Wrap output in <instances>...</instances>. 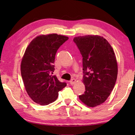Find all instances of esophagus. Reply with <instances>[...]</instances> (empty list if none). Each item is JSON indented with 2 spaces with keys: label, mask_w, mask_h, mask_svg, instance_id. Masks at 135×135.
I'll list each match as a JSON object with an SVG mask.
<instances>
[{
  "label": "esophagus",
  "mask_w": 135,
  "mask_h": 135,
  "mask_svg": "<svg viewBox=\"0 0 135 135\" xmlns=\"http://www.w3.org/2000/svg\"><path fill=\"white\" fill-rule=\"evenodd\" d=\"M76 82V79H74V78H73V79H72L71 80V81H70V84H71V85H74V84H75V83Z\"/></svg>",
  "instance_id": "esophagus-1"
}]
</instances>
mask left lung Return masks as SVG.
I'll list each match as a JSON object with an SVG mask.
<instances>
[{
  "mask_svg": "<svg viewBox=\"0 0 135 135\" xmlns=\"http://www.w3.org/2000/svg\"><path fill=\"white\" fill-rule=\"evenodd\" d=\"M74 42L82 56L84 94L79 99L89 107L104 103L115 84L118 66L115 55L107 40L97 35L75 37Z\"/></svg>",
  "mask_w": 135,
  "mask_h": 135,
  "instance_id": "left-lung-1",
  "label": "left lung"
}]
</instances>
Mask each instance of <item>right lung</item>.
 <instances>
[{
    "mask_svg": "<svg viewBox=\"0 0 135 135\" xmlns=\"http://www.w3.org/2000/svg\"><path fill=\"white\" fill-rule=\"evenodd\" d=\"M68 39L56 33L40 35L33 39L25 50L21 73L25 89L34 102L42 105L55 101L59 91L67 86L59 81L53 65L57 50Z\"/></svg>",
    "mask_w": 135,
    "mask_h": 135,
    "instance_id": "obj_1",
    "label": "right lung"
}]
</instances>
